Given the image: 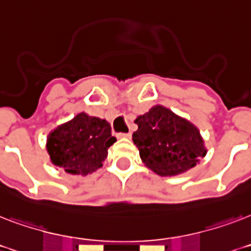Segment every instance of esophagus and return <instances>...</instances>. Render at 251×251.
I'll return each instance as SVG.
<instances>
[{
    "instance_id": "obj_1",
    "label": "esophagus",
    "mask_w": 251,
    "mask_h": 251,
    "mask_svg": "<svg viewBox=\"0 0 251 251\" xmlns=\"http://www.w3.org/2000/svg\"><path fill=\"white\" fill-rule=\"evenodd\" d=\"M118 137H120V138H130V137H131V133H121V134H118Z\"/></svg>"
}]
</instances>
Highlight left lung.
<instances>
[{"instance_id":"left-lung-1","label":"left lung","mask_w":251,"mask_h":251,"mask_svg":"<svg viewBox=\"0 0 251 251\" xmlns=\"http://www.w3.org/2000/svg\"><path fill=\"white\" fill-rule=\"evenodd\" d=\"M134 145L142 161L159 176H176L189 171L206 156L199 130L163 105H155L135 120Z\"/></svg>"}]
</instances>
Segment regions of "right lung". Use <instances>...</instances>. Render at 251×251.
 <instances>
[{"label": "right lung", "mask_w": 251, "mask_h": 251, "mask_svg": "<svg viewBox=\"0 0 251 251\" xmlns=\"http://www.w3.org/2000/svg\"><path fill=\"white\" fill-rule=\"evenodd\" d=\"M114 142L109 122L82 112L49 134L47 150L54 165L86 176L101 167Z\"/></svg>", "instance_id": "1"}]
</instances>
